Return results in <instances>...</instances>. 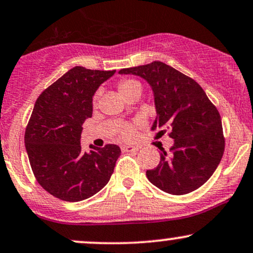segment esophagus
I'll return each mask as SVG.
<instances>
[{"instance_id": "esophagus-1", "label": "esophagus", "mask_w": 253, "mask_h": 253, "mask_svg": "<svg viewBox=\"0 0 253 253\" xmlns=\"http://www.w3.org/2000/svg\"><path fill=\"white\" fill-rule=\"evenodd\" d=\"M123 152H129V153H135V152L139 151L138 147H134V146H123L121 147Z\"/></svg>"}]
</instances>
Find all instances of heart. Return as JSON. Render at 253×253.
<instances>
[{
    "instance_id": "1",
    "label": "heart",
    "mask_w": 253,
    "mask_h": 253,
    "mask_svg": "<svg viewBox=\"0 0 253 253\" xmlns=\"http://www.w3.org/2000/svg\"><path fill=\"white\" fill-rule=\"evenodd\" d=\"M119 93L120 95L126 99L127 96L130 95V94L134 93H141L142 87L141 84L139 81L133 80V79H127V80H123L119 84L118 86ZM97 96L94 97V102H96ZM121 135H123L124 139H130L133 136V129L130 127H125V128L121 130Z\"/></svg>"
}]
</instances>
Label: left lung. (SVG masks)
I'll use <instances>...</instances> for the list:
<instances>
[{
    "label": "left lung",
    "instance_id": "obj_1",
    "mask_svg": "<svg viewBox=\"0 0 253 253\" xmlns=\"http://www.w3.org/2000/svg\"><path fill=\"white\" fill-rule=\"evenodd\" d=\"M119 74L136 75L150 84L157 117L151 130L174 140L171 153L161 148L160 163L146 172L164 192L181 196L199 188L213 174L224 153L221 119L203 88L173 67L154 61L125 68Z\"/></svg>",
    "mask_w": 253,
    "mask_h": 253
}]
</instances>
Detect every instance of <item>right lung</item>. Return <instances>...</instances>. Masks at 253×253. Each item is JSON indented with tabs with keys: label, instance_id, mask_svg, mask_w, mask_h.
<instances>
[{
	"label": "right lung",
	"instance_id": "right-lung-1",
	"mask_svg": "<svg viewBox=\"0 0 253 253\" xmlns=\"http://www.w3.org/2000/svg\"><path fill=\"white\" fill-rule=\"evenodd\" d=\"M115 71L77 66L36 100L24 144L39 184L65 202H81L102 190L113 174L118 145L81 150L82 124L93 114V96Z\"/></svg>",
	"mask_w": 253,
	"mask_h": 253
}]
</instances>
